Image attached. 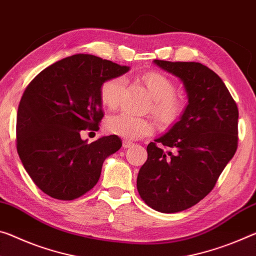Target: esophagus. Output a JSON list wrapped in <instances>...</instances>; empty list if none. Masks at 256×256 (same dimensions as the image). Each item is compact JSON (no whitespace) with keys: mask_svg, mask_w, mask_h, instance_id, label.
Instances as JSON below:
<instances>
[{"mask_svg":"<svg viewBox=\"0 0 256 256\" xmlns=\"http://www.w3.org/2000/svg\"><path fill=\"white\" fill-rule=\"evenodd\" d=\"M133 144H133L132 141H130V140H124V141H123V148H124V149L132 147Z\"/></svg>","mask_w":256,"mask_h":256,"instance_id":"34e87169","label":"esophagus"}]
</instances>
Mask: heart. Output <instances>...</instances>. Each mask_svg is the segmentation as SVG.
I'll return each mask as SVG.
<instances>
[{
  "mask_svg": "<svg viewBox=\"0 0 256 256\" xmlns=\"http://www.w3.org/2000/svg\"><path fill=\"white\" fill-rule=\"evenodd\" d=\"M144 83L152 98V112L164 125H170L179 118L184 112V101L176 94V85L168 76L158 72H148L142 77ZM123 77L115 76L104 80L100 86V100L104 106L115 109L118 106L120 94L124 88ZM104 128L114 136L128 140L150 136L155 130L152 120L120 112L109 116Z\"/></svg>",
  "mask_w": 256,
  "mask_h": 256,
  "instance_id": "obj_1",
  "label": "heart"
}]
</instances>
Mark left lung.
I'll use <instances>...</instances> for the list:
<instances>
[{
    "instance_id": "8db88e82",
    "label": "left lung",
    "mask_w": 256,
    "mask_h": 256,
    "mask_svg": "<svg viewBox=\"0 0 256 256\" xmlns=\"http://www.w3.org/2000/svg\"><path fill=\"white\" fill-rule=\"evenodd\" d=\"M179 77L188 106L168 133L150 142L136 179L140 197L162 213L196 205L212 192L238 146V108L223 80L200 62L154 60ZM157 143L168 146L165 152Z\"/></svg>"
}]
</instances>
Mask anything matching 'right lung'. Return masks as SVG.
Returning <instances> with one entry per match:
<instances>
[{
	"label": "right lung",
	"instance_id": "right-lung-1",
	"mask_svg": "<svg viewBox=\"0 0 256 256\" xmlns=\"http://www.w3.org/2000/svg\"><path fill=\"white\" fill-rule=\"evenodd\" d=\"M130 67L92 54L59 60L28 84L17 115V152L44 194L76 200L99 181L104 160L122 147L117 136L88 144L82 130H98L104 117L100 86Z\"/></svg>",
	"mask_w": 256,
	"mask_h": 256
}]
</instances>
